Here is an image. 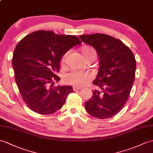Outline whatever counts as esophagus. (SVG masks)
<instances>
[{"label": "esophagus", "instance_id": "esophagus-1", "mask_svg": "<svg viewBox=\"0 0 153 153\" xmlns=\"http://www.w3.org/2000/svg\"><path fill=\"white\" fill-rule=\"evenodd\" d=\"M73 90H74V91H80V90H81V88L78 87H73Z\"/></svg>", "mask_w": 153, "mask_h": 153}]
</instances>
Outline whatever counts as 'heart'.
Wrapping results in <instances>:
<instances>
[{"label": "heart", "mask_w": 153, "mask_h": 153, "mask_svg": "<svg viewBox=\"0 0 153 153\" xmlns=\"http://www.w3.org/2000/svg\"><path fill=\"white\" fill-rule=\"evenodd\" d=\"M82 52L84 53H91L95 56L96 52L93 49L88 47H85L82 49ZM68 53H65L62 56V60L65 61ZM91 74L87 72H82V71L73 70L72 72L66 74L64 76V81L67 84L74 85L77 87H83L87 85L92 79Z\"/></svg>", "instance_id": "b5f03b06"}]
</instances>
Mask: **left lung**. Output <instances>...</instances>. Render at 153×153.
<instances>
[{"instance_id":"8db88e82","label":"left lung","mask_w":153,"mask_h":153,"mask_svg":"<svg viewBox=\"0 0 153 153\" xmlns=\"http://www.w3.org/2000/svg\"><path fill=\"white\" fill-rule=\"evenodd\" d=\"M79 38L95 49L100 61L93 83L101 90L93 91V97L85 104V109L97 118H111L128 99L136 69L135 56L123 42L109 35L97 33Z\"/></svg>"}]
</instances>
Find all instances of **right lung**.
<instances>
[{
    "mask_svg": "<svg viewBox=\"0 0 153 153\" xmlns=\"http://www.w3.org/2000/svg\"><path fill=\"white\" fill-rule=\"evenodd\" d=\"M80 44L75 36L49 30L35 31L17 44L12 59L15 79L24 102L32 111L49 115L62 107L73 88L53 85L60 79L55 72H59L62 56Z\"/></svg>",
    "mask_w": 153,
    "mask_h": 153,
    "instance_id": "add662e5",
    "label": "right lung"
}]
</instances>
